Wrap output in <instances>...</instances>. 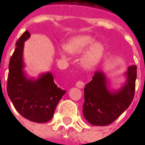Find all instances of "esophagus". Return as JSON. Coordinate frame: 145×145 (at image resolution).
Wrapping results in <instances>:
<instances>
[{"label": "esophagus", "mask_w": 145, "mask_h": 145, "mask_svg": "<svg viewBox=\"0 0 145 145\" xmlns=\"http://www.w3.org/2000/svg\"><path fill=\"white\" fill-rule=\"evenodd\" d=\"M75 85H76V87H77V88H84V83L83 81H78Z\"/></svg>", "instance_id": "obj_1"}]
</instances>
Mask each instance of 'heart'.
Instances as JSON below:
<instances>
[{"label": "heart", "mask_w": 145, "mask_h": 145, "mask_svg": "<svg viewBox=\"0 0 145 145\" xmlns=\"http://www.w3.org/2000/svg\"><path fill=\"white\" fill-rule=\"evenodd\" d=\"M95 42V39L89 35H79L71 38L66 43V50L70 54H79L84 50L90 47ZM66 51L64 49L60 50V54L64 55ZM103 53V46L99 44H94L90 49L86 53L84 57L82 58V64L84 67L91 68L94 66L100 60Z\"/></svg>", "instance_id": "obj_1"}]
</instances>
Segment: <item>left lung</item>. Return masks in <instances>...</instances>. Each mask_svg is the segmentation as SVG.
Listing matches in <instances>:
<instances>
[{
	"label": "left lung",
	"instance_id": "8db88e82",
	"mask_svg": "<svg viewBox=\"0 0 145 145\" xmlns=\"http://www.w3.org/2000/svg\"><path fill=\"white\" fill-rule=\"evenodd\" d=\"M126 74V84L116 92L108 90L106 78L101 71H97L85 85L83 114L88 123L95 126L110 125L129 107L135 95L136 66H129Z\"/></svg>",
	"mask_w": 145,
	"mask_h": 145
}]
</instances>
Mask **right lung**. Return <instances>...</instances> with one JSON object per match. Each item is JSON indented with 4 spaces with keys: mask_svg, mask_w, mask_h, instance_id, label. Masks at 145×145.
Segmentation results:
<instances>
[{
    "mask_svg": "<svg viewBox=\"0 0 145 145\" xmlns=\"http://www.w3.org/2000/svg\"><path fill=\"white\" fill-rule=\"evenodd\" d=\"M31 34L26 31L16 42V48L9 64L7 93L17 111L31 122H48L61 98L66 93L54 83L51 73L42 74L36 80L28 79L22 71L24 41Z\"/></svg>",
    "mask_w": 145,
    "mask_h": 145,
    "instance_id": "obj_1",
    "label": "right lung"
}]
</instances>
